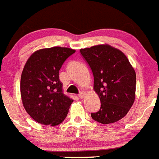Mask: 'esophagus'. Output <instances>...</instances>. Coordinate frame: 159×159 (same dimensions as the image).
Here are the masks:
<instances>
[{"mask_svg": "<svg viewBox=\"0 0 159 159\" xmlns=\"http://www.w3.org/2000/svg\"><path fill=\"white\" fill-rule=\"evenodd\" d=\"M78 97H79L80 98H83L84 97H85V93L81 91V92H80L79 94H78Z\"/></svg>", "mask_w": 159, "mask_h": 159, "instance_id": "obj_1", "label": "esophagus"}]
</instances>
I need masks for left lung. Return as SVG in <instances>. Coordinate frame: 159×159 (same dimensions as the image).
<instances>
[{"label": "left lung", "mask_w": 159, "mask_h": 159, "mask_svg": "<svg viewBox=\"0 0 159 159\" xmlns=\"http://www.w3.org/2000/svg\"><path fill=\"white\" fill-rule=\"evenodd\" d=\"M93 75V89L99 96L101 108L91 117L102 124L124 118L135 99L136 74L121 50L109 45L80 49Z\"/></svg>", "instance_id": "obj_1"}]
</instances>
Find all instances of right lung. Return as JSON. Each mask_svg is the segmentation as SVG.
Instances as JSON below:
<instances>
[{
	"label": "right lung",
	"instance_id": "1",
	"mask_svg": "<svg viewBox=\"0 0 159 159\" xmlns=\"http://www.w3.org/2000/svg\"><path fill=\"white\" fill-rule=\"evenodd\" d=\"M75 50L52 47L34 52L20 78V95L26 112L38 123L57 125L66 118L73 99L65 95L59 70Z\"/></svg>",
	"mask_w": 159,
	"mask_h": 159
}]
</instances>
